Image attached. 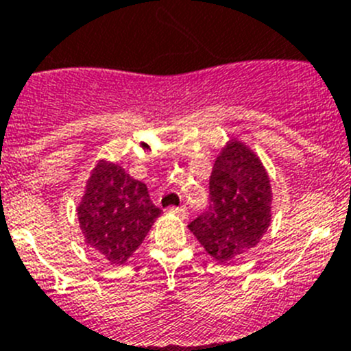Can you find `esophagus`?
Returning <instances> with one entry per match:
<instances>
[{
	"label": "esophagus",
	"mask_w": 351,
	"mask_h": 351,
	"mask_svg": "<svg viewBox=\"0 0 351 351\" xmlns=\"http://www.w3.org/2000/svg\"><path fill=\"white\" fill-rule=\"evenodd\" d=\"M170 213L178 214L179 218H182V219L188 218V209H186L184 206H182V207H172V209H170Z\"/></svg>",
	"instance_id": "esophagus-1"
}]
</instances>
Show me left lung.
Listing matches in <instances>:
<instances>
[{"label": "left lung", "instance_id": "1", "mask_svg": "<svg viewBox=\"0 0 351 351\" xmlns=\"http://www.w3.org/2000/svg\"><path fill=\"white\" fill-rule=\"evenodd\" d=\"M209 207L188 225L219 263H230L256 247L271 226V178L258 154L232 137L214 161Z\"/></svg>", "mask_w": 351, "mask_h": 351}]
</instances>
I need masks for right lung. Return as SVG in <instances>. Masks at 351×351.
<instances>
[{"mask_svg":"<svg viewBox=\"0 0 351 351\" xmlns=\"http://www.w3.org/2000/svg\"><path fill=\"white\" fill-rule=\"evenodd\" d=\"M160 214L144 182L107 160L91 170L77 206L84 243L112 265L128 262Z\"/></svg>","mask_w":351,"mask_h":351,"instance_id":"right-lung-1","label":"right lung"}]
</instances>
